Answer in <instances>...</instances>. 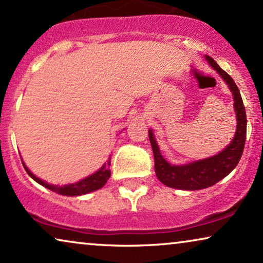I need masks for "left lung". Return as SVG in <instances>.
Masks as SVG:
<instances>
[{
	"label": "left lung",
	"mask_w": 263,
	"mask_h": 263,
	"mask_svg": "<svg viewBox=\"0 0 263 263\" xmlns=\"http://www.w3.org/2000/svg\"><path fill=\"white\" fill-rule=\"evenodd\" d=\"M210 66L220 75L222 80L228 84L233 97V109L236 112L237 127L232 141L224 149L215 156L204 159L190 161L182 165L170 164L161 156L160 148L154 138L153 130L149 129V141L154 154V167L156 175L163 184L170 188L181 190H200L214 185L215 183L226 177L239 163L243 154L244 143L247 138V115L239 89L230 75L218 66L217 62L210 56H206Z\"/></svg>",
	"instance_id": "obj_1"
}]
</instances>
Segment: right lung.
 <instances>
[{"instance_id": "add662e5", "label": "right lung", "mask_w": 263, "mask_h": 263, "mask_svg": "<svg viewBox=\"0 0 263 263\" xmlns=\"http://www.w3.org/2000/svg\"><path fill=\"white\" fill-rule=\"evenodd\" d=\"M23 165L25 170H26V172L30 175V177L32 179H34L35 182L39 183V184L43 186H45V188H48L50 190H52V192L64 196H80V195H85V194L96 192V190L103 188V186L105 185L107 179H109L111 176V171L109 168L110 166V159H109V161L104 164L98 171H96L95 174L87 176V177L84 179H80V181L75 183H70V184L56 185V184H50V183L43 181V179L38 178L37 176H34L30 171V168L25 165L24 161H23Z\"/></svg>"}]
</instances>
